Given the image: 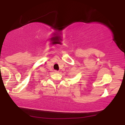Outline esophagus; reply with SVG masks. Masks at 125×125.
Returning <instances> with one entry per match:
<instances>
[{
	"label": "esophagus",
	"instance_id": "esophagus-1",
	"mask_svg": "<svg viewBox=\"0 0 125 125\" xmlns=\"http://www.w3.org/2000/svg\"><path fill=\"white\" fill-rule=\"evenodd\" d=\"M55 73H59V71H58V70H55Z\"/></svg>",
	"mask_w": 125,
	"mask_h": 125
}]
</instances>
